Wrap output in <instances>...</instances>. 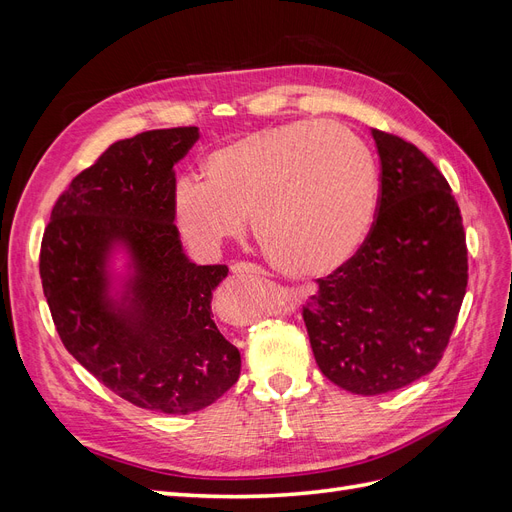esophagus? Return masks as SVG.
<instances>
[{"label": "esophagus", "mask_w": 512, "mask_h": 512, "mask_svg": "<svg viewBox=\"0 0 512 512\" xmlns=\"http://www.w3.org/2000/svg\"><path fill=\"white\" fill-rule=\"evenodd\" d=\"M230 271L235 275H267V271L254 265V262H235V265L230 267Z\"/></svg>", "instance_id": "obj_1"}]
</instances>
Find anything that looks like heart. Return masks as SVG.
Listing matches in <instances>:
<instances>
[{
	"label": "heart",
	"mask_w": 512,
	"mask_h": 512,
	"mask_svg": "<svg viewBox=\"0 0 512 512\" xmlns=\"http://www.w3.org/2000/svg\"><path fill=\"white\" fill-rule=\"evenodd\" d=\"M179 179L173 215L183 241L213 254L250 222L275 267L324 275L361 250L378 211V166L339 123L290 121L241 134Z\"/></svg>",
	"instance_id": "heart-1"
}]
</instances>
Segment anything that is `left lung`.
I'll return each mask as SVG.
<instances>
[{
    "instance_id": "obj_1",
    "label": "left lung",
    "mask_w": 512,
    "mask_h": 512,
    "mask_svg": "<svg viewBox=\"0 0 512 512\" xmlns=\"http://www.w3.org/2000/svg\"><path fill=\"white\" fill-rule=\"evenodd\" d=\"M371 136L382 166L376 222L303 307L320 371L354 395L397 391L429 374L468 286L466 232L451 185L404 138Z\"/></svg>"
}]
</instances>
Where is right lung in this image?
I'll return each instance as SVG.
<instances>
[{"instance_id": "obj_1", "label": "right lung", "mask_w": 512, "mask_h": 512, "mask_svg": "<svg viewBox=\"0 0 512 512\" xmlns=\"http://www.w3.org/2000/svg\"><path fill=\"white\" fill-rule=\"evenodd\" d=\"M198 136L151 130L108 147L57 198L40 250L68 352L115 395L164 414L211 406L241 371L211 314L228 267L192 262L175 226V164Z\"/></svg>"}]
</instances>
